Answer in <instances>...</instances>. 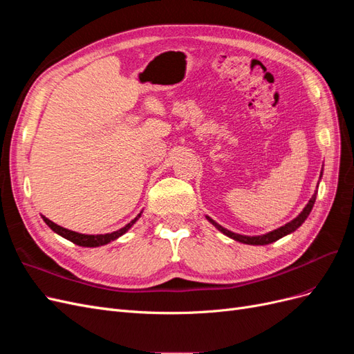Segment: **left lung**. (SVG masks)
<instances>
[{
    "mask_svg": "<svg viewBox=\"0 0 354 354\" xmlns=\"http://www.w3.org/2000/svg\"><path fill=\"white\" fill-rule=\"evenodd\" d=\"M320 177H322V173H320ZM316 192H317V190H316ZM315 201H316V194L312 196V199L308 201V203L304 207V209L301 211V214H299V216H298L297 218H294L292 221L286 223L285 226H282V227H279V229H276V230L269 232V233H266V234H261V236H245V234L233 233V232H230V230H227V229L221 227L220 224L214 221L212 218H209V217H207V218H208L220 232H223L224 234H226V236H229V238H232V239H234V241H239V242H242V243H248V245H267V243H272V242H274V241H277V239H281V238L286 236V234L292 233L294 230H297L299 226H301V224L306 221V218L308 217V214L312 212V208H313V205H315Z\"/></svg>",
    "mask_w": 354,
    "mask_h": 354,
    "instance_id": "1",
    "label": "left lung"
}]
</instances>
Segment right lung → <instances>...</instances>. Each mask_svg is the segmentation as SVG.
<instances>
[{"instance_id": "add662e5", "label": "right lung", "mask_w": 354, "mask_h": 354, "mask_svg": "<svg viewBox=\"0 0 354 354\" xmlns=\"http://www.w3.org/2000/svg\"><path fill=\"white\" fill-rule=\"evenodd\" d=\"M140 216H142V212L138 214V216H137L133 221L128 223L127 226H124L122 229L116 230V232H112V233H106V234H82V233L72 232V230H68V229H65V227H62V226H59V224L53 223L51 220H48V218L44 217V216H42V220L46 221V224H47V226H48L53 232H56L57 234H60L62 238H65V239L73 242L75 245L90 246V248H94V246L106 245V243H109V242L118 239L120 236H122V234H124L125 232H128V229H130L138 218H140Z\"/></svg>"}]
</instances>
